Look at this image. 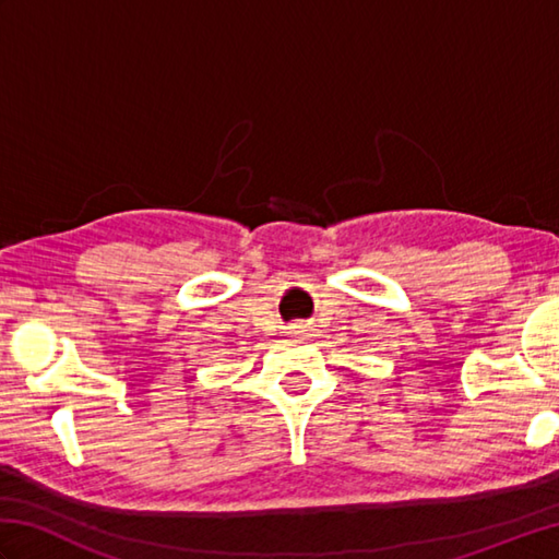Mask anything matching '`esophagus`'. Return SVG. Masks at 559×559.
I'll return each mask as SVG.
<instances>
[{"label":"esophagus","mask_w":559,"mask_h":559,"mask_svg":"<svg viewBox=\"0 0 559 559\" xmlns=\"http://www.w3.org/2000/svg\"><path fill=\"white\" fill-rule=\"evenodd\" d=\"M295 329H298V331H302V329H305V326H295Z\"/></svg>","instance_id":"obj_1"}]
</instances>
